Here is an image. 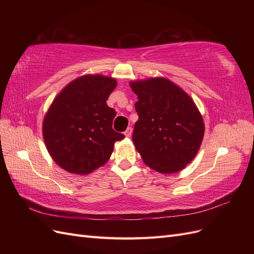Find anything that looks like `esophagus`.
I'll list each match as a JSON object with an SVG mask.
<instances>
[{
	"instance_id": "esophagus-1",
	"label": "esophagus",
	"mask_w": 254,
	"mask_h": 254,
	"mask_svg": "<svg viewBox=\"0 0 254 254\" xmlns=\"http://www.w3.org/2000/svg\"><path fill=\"white\" fill-rule=\"evenodd\" d=\"M131 134H132V127H128V128L126 129V131H125V135H126L127 137H129Z\"/></svg>"
}]
</instances>
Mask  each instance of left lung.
<instances>
[{"instance_id":"1","label":"left lung","mask_w":254,"mask_h":254,"mask_svg":"<svg viewBox=\"0 0 254 254\" xmlns=\"http://www.w3.org/2000/svg\"><path fill=\"white\" fill-rule=\"evenodd\" d=\"M137 95L132 141L144 163L162 174L182 171L195 158L204 124L193 99L163 77L130 82Z\"/></svg>"}]
</instances>
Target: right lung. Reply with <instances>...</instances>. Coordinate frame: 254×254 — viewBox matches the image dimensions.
<instances>
[{
  "label": "right lung",
  "instance_id": "right-lung-1",
  "mask_svg": "<svg viewBox=\"0 0 254 254\" xmlns=\"http://www.w3.org/2000/svg\"><path fill=\"white\" fill-rule=\"evenodd\" d=\"M117 80L84 75L65 86L54 99L42 126L52 159L64 171L88 175L109 160L114 143L125 137L114 131L117 115L106 104Z\"/></svg>",
  "mask_w": 254,
  "mask_h": 254
}]
</instances>
